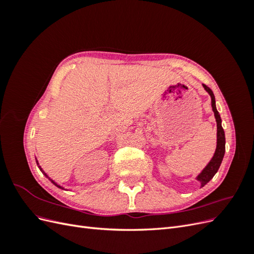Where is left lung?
Returning <instances> with one entry per match:
<instances>
[{
	"mask_svg": "<svg viewBox=\"0 0 254 254\" xmlns=\"http://www.w3.org/2000/svg\"><path fill=\"white\" fill-rule=\"evenodd\" d=\"M204 90L209 93L211 96V104H212V110L214 112V117L215 120H216V124H217V144H216V149H215L214 156L210 160V162L206 164V166L201 171V173L199 174L196 177V180L200 182V188L204 187L205 184L209 182L213 177L215 176L218 172V168L222 162V159H224L225 156V151H226V137H225V131L222 129L221 126V119L219 112L216 109V103H215V96L213 94V91L206 87L205 84H202Z\"/></svg>",
	"mask_w": 254,
	"mask_h": 254,
	"instance_id": "1",
	"label": "left lung"
}]
</instances>
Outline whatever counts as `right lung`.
Masks as SVG:
<instances>
[{"label":"right lung","instance_id":"obj_1","mask_svg":"<svg viewBox=\"0 0 254 254\" xmlns=\"http://www.w3.org/2000/svg\"><path fill=\"white\" fill-rule=\"evenodd\" d=\"M36 162H37V165H38V167H39V170H40V171L42 172V174H43V175H44L45 177H47V178H49V180H50V181H51V182H52L53 184H55V186H56L57 188H59V189H61V190H64V187H61V186H59V184H58L57 182H55V181H54L53 179H51V178H50V177H49V176H48L47 174H45V173H44V171L42 170V168H41V166L39 165V162H38V160H37V159H36Z\"/></svg>","mask_w":254,"mask_h":254}]
</instances>
